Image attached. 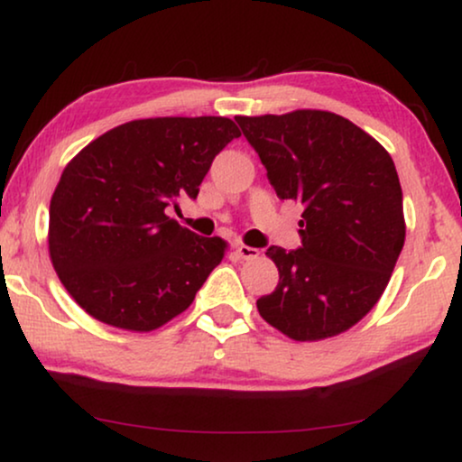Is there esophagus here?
Masks as SVG:
<instances>
[{"instance_id": "34e87169", "label": "esophagus", "mask_w": 462, "mask_h": 462, "mask_svg": "<svg viewBox=\"0 0 462 462\" xmlns=\"http://www.w3.org/2000/svg\"><path fill=\"white\" fill-rule=\"evenodd\" d=\"M236 252L242 258H245V261H250V258H256L258 256V250L252 248V245H244V244H237L236 245Z\"/></svg>"}]
</instances>
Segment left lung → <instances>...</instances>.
<instances>
[{"instance_id":"obj_1","label":"left lung","mask_w":462,"mask_h":462,"mask_svg":"<svg viewBox=\"0 0 462 462\" xmlns=\"http://www.w3.org/2000/svg\"><path fill=\"white\" fill-rule=\"evenodd\" d=\"M236 122L277 198L302 206L300 248L267 250L280 283L256 300L258 313L294 340L349 330L381 299L406 239L393 160L362 128L330 111Z\"/></svg>"}]
</instances>
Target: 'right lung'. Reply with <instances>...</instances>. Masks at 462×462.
I'll return each mask as SVG.
<instances>
[{"label":"right lung","mask_w":462,"mask_h":462,"mask_svg":"<svg viewBox=\"0 0 462 462\" xmlns=\"http://www.w3.org/2000/svg\"><path fill=\"white\" fill-rule=\"evenodd\" d=\"M239 136L226 117L117 125L69 162L50 201V258L75 302L103 324L149 332L185 311L226 244L166 210L195 199L214 157Z\"/></svg>","instance_id":"add662e5"}]
</instances>
